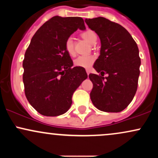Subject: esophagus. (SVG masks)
<instances>
[{"label":"esophagus","instance_id":"obj_1","mask_svg":"<svg viewBox=\"0 0 158 158\" xmlns=\"http://www.w3.org/2000/svg\"><path fill=\"white\" fill-rule=\"evenodd\" d=\"M86 72H87V74H88V75H89V74H90V70H86Z\"/></svg>","mask_w":158,"mask_h":158}]
</instances>
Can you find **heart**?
I'll list each match as a JSON object with an SVG mask.
<instances>
[{
	"instance_id": "1",
	"label": "heart",
	"mask_w": 158,
	"mask_h": 158,
	"mask_svg": "<svg viewBox=\"0 0 158 158\" xmlns=\"http://www.w3.org/2000/svg\"><path fill=\"white\" fill-rule=\"evenodd\" d=\"M81 37L85 40H86L90 44H96L97 41V35L92 30H86V31L81 33ZM65 50L70 56H73L75 54L74 50V44L73 38L70 37L65 41ZM94 59L92 56H80L77 57L74 60V64L77 67H81L83 68H89L94 64Z\"/></svg>"
}]
</instances>
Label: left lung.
Instances as JSON below:
<instances>
[{"label":"left lung","mask_w":158,"mask_h":158,"mask_svg":"<svg viewBox=\"0 0 158 158\" xmlns=\"http://www.w3.org/2000/svg\"><path fill=\"white\" fill-rule=\"evenodd\" d=\"M99 37L100 55L94 68L101 76L90 73L93 83L90 99L106 112H120L131 102L137 91L140 59L137 44L124 27L103 17L85 19ZM108 74V77H103Z\"/></svg>","instance_id":"1"}]
</instances>
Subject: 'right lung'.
Here are the masks:
<instances>
[{"instance_id": "1", "label": "right lung", "mask_w": 158, "mask_h": 158, "mask_svg": "<svg viewBox=\"0 0 158 158\" xmlns=\"http://www.w3.org/2000/svg\"><path fill=\"white\" fill-rule=\"evenodd\" d=\"M78 29L85 30L80 17L54 16L32 38L23 61L25 95L39 114L55 117L64 114L72 96L88 78L85 69L73 67L65 41Z\"/></svg>"}]
</instances>
